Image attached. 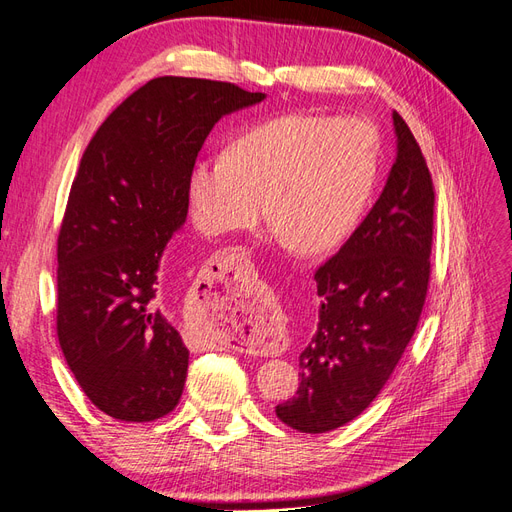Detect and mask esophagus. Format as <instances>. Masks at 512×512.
Wrapping results in <instances>:
<instances>
[{
    "mask_svg": "<svg viewBox=\"0 0 512 512\" xmlns=\"http://www.w3.org/2000/svg\"><path fill=\"white\" fill-rule=\"evenodd\" d=\"M215 267H218V280L226 286H235L243 280V275L250 269V260H247L245 247H228L215 256Z\"/></svg>",
    "mask_w": 512,
    "mask_h": 512,
    "instance_id": "esophagus-1",
    "label": "esophagus"
}]
</instances>
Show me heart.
<instances>
[{"label": "heart", "instance_id": "heart-1", "mask_svg": "<svg viewBox=\"0 0 512 512\" xmlns=\"http://www.w3.org/2000/svg\"><path fill=\"white\" fill-rule=\"evenodd\" d=\"M380 136L365 119L292 113L243 132L228 156L192 164L194 226L209 237L254 226L265 215L294 250L329 252L361 224L376 192Z\"/></svg>", "mask_w": 512, "mask_h": 512}]
</instances>
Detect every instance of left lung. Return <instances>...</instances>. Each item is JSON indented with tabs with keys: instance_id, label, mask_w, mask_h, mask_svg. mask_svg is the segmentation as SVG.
Instances as JSON below:
<instances>
[{
	"instance_id": "left-lung-1",
	"label": "left lung",
	"mask_w": 512,
	"mask_h": 512,
	"mask_svg": "<svg viewBox=\"0 0 512 512\" xmlns=\"http://www.w3.org/2000/svg\"><path fill=\"white\" fill-rule=\"evenodd\" d=\"M397 158L367 218L318 267V329L299 356V389L275 408L303 433H324L359 416L391 378L421 318L433 243V181L401 115Z\"/></svg>"
}]
</instances>
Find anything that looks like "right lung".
I'll return each instance as SVG.
<instances>
[{"label":"right lung","instance_id":"right-lung-1","mask_svg":"<svg viewBox=\"0 0 512 512\" xmlns=\"http://www.w3.org/2000/svg\"><path fill=\"white\" fill-rule=\"evenodd\" d=\"M265 100L235 83L160 76L104 119L57 237V337L91 404L147 423L179 404L190 352L160 260L188 218V175L224 115Z\"/></svg>","mask_w":512,"mask_h":512}]
</instances>
